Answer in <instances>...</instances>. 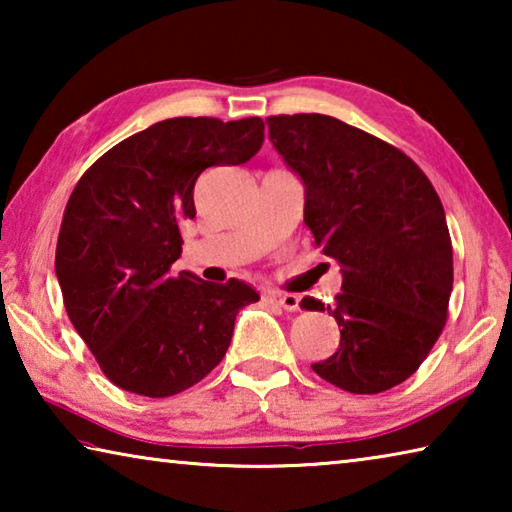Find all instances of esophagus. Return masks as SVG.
Instances as JSON below:
<instances>
[{
	"label": "esophagus",
	"mask_w": 512,
	"mask_h": 512,
	"mask_svg": "<svg viewBox=\"0 0 512 512\" xmlns=\"http://www.w3.org/2000/svg\"><path fill=\"white\" fill-rule=\"evenodd\" d=\"M268 300L275 302V305L284 307L287 311H298L300 309V298L296 293H280V291H271L268 293Z\"/></svg>",
	"instance_id": "esophagus-1"
}]
</instances>
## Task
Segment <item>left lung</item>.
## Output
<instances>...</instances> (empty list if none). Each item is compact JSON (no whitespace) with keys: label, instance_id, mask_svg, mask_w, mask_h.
Wrapping results in <instances>:
<instances>
[{"label":"left lung","instance_id":"1","mask_svg":"<svg viewBox=\"0 0 512 512\" xmlns=\"http://www.w3.org/2000/svg\"><path fill=\"white\" fill-rule=\"evenodd\" d=\"M268 135L305 183V223L341 266L332 357L311 363L341 391L375 395L409 379L447 323L454 284L443 203L409 155L318 112L266 117Z\"/></svg>","mask_w":512,"mask_h":512}]
</instances>
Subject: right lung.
I'll list each match as a JSON object with an SVG mask.
<instances>
[{"label": "right lung", "instance_id": "1", "mask_svg": "<svg viewBox=\"0 0 512 512\" xmlns=\"http://www.w3.org/2000/svg\"><path fill=\"white\" fill-rule=\"evenodd\" d=\"M264 121L173 117L126 137L69 196L56 244L67 316L112 384L144 397L187 391L228 352L237 311L257 302L239 280L171 273L194 185L210 167L262 149Z\"/></svg>", "mask_w": 512, "mask_h": 512}]
</instances>
